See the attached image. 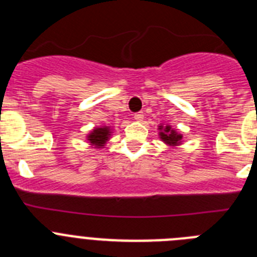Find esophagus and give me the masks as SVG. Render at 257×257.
<instances>
[{"mask_svg": "<svg viewBox=\"0 0 257 257\" xmlns=\"http://www.w3.org/2000/svg\"><path fill=\"white\" fill-rule=\"evenodd\" d=\"M134 118H135L136 121H142L143 118H144V113H143V112L135 113V114H134Z\"/></svg>", "mask_w": 257, "mask_h": 257, "instance_id": "esophagus-1", "label": "esophagus"}]
</instances>
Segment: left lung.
<instances>
[{"label": "left lung", "instance_id": "obj_1", "mask_svg": "<svg viewBox=\"0 0 257 257\" xmlns=\"http://www.w3.org/2000/svg\"><path fill=\"white\" fill-rule=\"evenodd\" d=\"M160 135L163 142H166L167 144H178L181 140V135H178L176 131L171 130L170 126H166V130L163 133H160Z\"/></svg>", "mask_w": 257, "mask_h": 257}]
</instances>
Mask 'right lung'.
<instances>
[{
  "label": "right lung",
  "mask_w": 257,
  "mask_h": 257,
  "mask_svg": "<svg viewBox=\"0 0 257 257\" xmlns=\"http://www.w3.org/2000/svg\"><path fill=\"white\" fill-rule=\"evenodd\" d=\"M108 136L109 130L106 127H103V128H95L94 133H91L90 136H88V140H90L92 144L101 147V145L108 140Z\"/></svg>",
  "instance_id": "add662e5"
}]
</instances>
